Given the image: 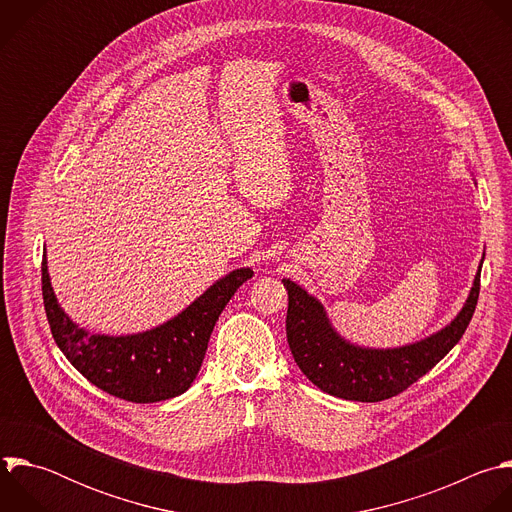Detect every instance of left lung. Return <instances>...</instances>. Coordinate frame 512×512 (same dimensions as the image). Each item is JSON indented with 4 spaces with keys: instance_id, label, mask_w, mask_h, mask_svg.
Instances as JSON below:
<instances>
[{
    "instance_id": "1",
    "label": "left lung",
    "mask_w": 512,
    "mask_h": 512,
    "mask_svg": "<svg viewBox=\"0 0 512 512\" xmlns=\"http://www.w3.org/2000/svg\"><path fill=\"white\" fill-rule=\"evenodd\" d=\"M282 282L288 290L286 339L300 371L329 395L383 401L424 377L462 339L478 302L480 270L464 309L446 329L420 343L387 351L361 349L343 341L317 298L288 278Z\"/></svg>"
}]
</instances>
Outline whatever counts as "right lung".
<instances>
[{
	"label": "right lung",
	"mask_w": 512,
	"mask_h": 512,
	"mask_svg": "<svg viewBox=\"0 0 512 512\" xmlns=\"http://www.w3.org/2000/svg\"><path fill=\"white\" fill-rule=\"evenodd\" d=\"M252 274L250 268L230 272L175 319L129 337L88 335L78 329L56 302L46 254L42 260V296L56 345L92 385L125 401L155 403L189 389L206 357L218 317Z\"/></svg>",
	"instance_id": "add662e5"
}]
</instances>
